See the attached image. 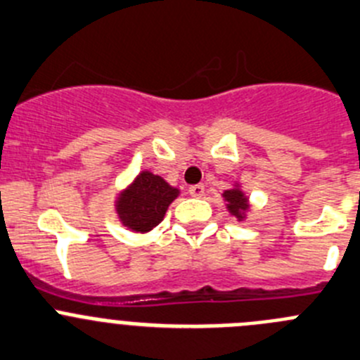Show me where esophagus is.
I'll list each match as a JSON object with an SVG mask.
<instances>
[{
  "label": "esophagus",
  "mask_w": 360,
  "mask_h": 360,
  "mask_svg": "<svg viewBox=\"0 0 360 360\" xmlns=\"http://www.w3.org/2000/svg\"><path fill=\"white\" fill-rule=\"evenodd\" d=\"M189 194L193 198H201L205 194V186L203 184H196V186L189 187Z\"/></svg>",
  "instance_id": "1"
}]
</instances>
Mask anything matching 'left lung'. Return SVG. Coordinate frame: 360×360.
<instances>
[{"instance_id":"obj_1","label":"left lung","mask_w":360,"mask_h":360,"mask_svg":"<svg viewBox=\"0 0 360 360\" xmlns=\"http://www.w3.org/2000/svg\"><path fill=\"white\" fill-rule=\"evenodd\" d=\"M222 198L226 201V208L229 210V214L235 215L238 221H244L245 212L249 210V200L244 193H242L240 186H235L233 189H228L222 193Z\"/></svg>"}]
</instances>
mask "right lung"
<instances>
[{
    "label": "right lung",
    "mask_w": 360,
    "mask_h": 360,
    "mask_svg": "<svg viewBox=\"0 0 360 360\" xmlns=\"http://www.w3.org/2000/svg\"><path fill=\"white\" fill-rule=\"evenodd\" d=\"M178 194L180 191L171 187L162 176L141 171L134 182L116 198V214L123 226L138 233H146L162 221L167 207Z\"/></svg>",
    "instance_id": "add662e5"
}]
</instances>
